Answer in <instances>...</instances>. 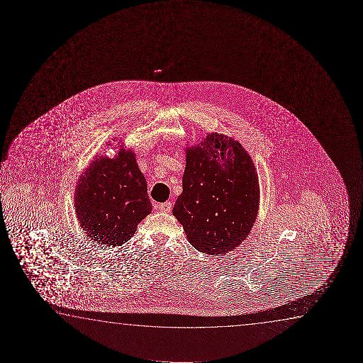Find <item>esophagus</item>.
I'll list each match as a JSON object with an SVG mask.
<instances>
[{
    "mask_svg": "<svg viewBox=\"0 0 363 363\" xmlns=\"http://www.w3.org/2000/svg\"><path fill=\"white\" fill-rule=\"evenodd\" d=\"M157 208H159L160 212H162V213H169V212L172 211V203H171V202H164V203L159 204Z\"/></svg>",
    "mask_w": 363,
    "mask_h": 363,
    "instance_id": "obj_1",
    "label": "esophagus"
}]
</instances>
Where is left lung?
<instances>
[{
    "mask_svg": "<svg viewBox=\"0 0 363 363\" xmlns=\"http://www.w3.org/2000/svg\"><path fill=\"white\" fill-rule=\"evenodd\" d=\"M184 154L182 194L172 213L199 252L230 253L248 237L258 216L260 189L253 160L239 141L218 133L186 146Z\"/></svg>",
    "mask_w": 363,
    "mask_h": 363,
    "instance_id": "1",
    "label": "left lung"
}]
</instances>
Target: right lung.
<instances>
[{"label":"right lung","instance_id":"add662e5","mask_svg":"<svg viewBox=\"0 0 363 363\" xmlns=\"http://www.w3.org/2000/svg\"><path fill=\"white\" fill-rule=\"evenodd\" d=\"M118 145L113 159L95 156L74 191L80 227L94 243L106 247H119L133 238L140 222L152 211L147 182L134 151L125 149L123 141Z\"/></svg>","mask_w":363,"mask_h":363}]
</instances>
